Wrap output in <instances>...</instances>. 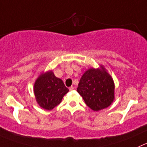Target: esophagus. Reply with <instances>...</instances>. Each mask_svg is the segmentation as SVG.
I'll use <instances>...</instances> for the list:
<instances>
[{"mask_svg": "<svg viewBox=\"0 0 147 147\" xmlns=\"http://www.w3.org/2000/svg\"><path fill=\"white\" fill-rule=\"evenodd\" d=\"M73 89H74V86H70V87H69V90L71 91V90H73Z\"/></svg>", "mask_w": 147, "mask_h": 147, "instance_id": "34e87169", "label": "esophagus"}]
</instances>
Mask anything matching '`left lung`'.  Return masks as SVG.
Returning <instances> with one entry per match:
<instances>
[{
	"label": "left lung",
	"mask_w": 147,
	"mask_h": 147,
	"mask_svg": "<svg viewBox=\"0 0 147 147\" xmlns=\"http://www.w3.org/2000/svg\"><path fill=\"white\" fill-rule=\"evenodd\" d=\"M77 92L94 111L110 106L115 99V84L105 68H89L80 79Z\"/></svg>",
	"instance_id": "obj_1"
}]
</instances>
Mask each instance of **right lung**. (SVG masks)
<instances>
[{"mask_svg":"<svg viewBox=\"0 0 147 147\" xmlns=\"http://www.w3.org/2000/svg\"><path fill=\"white\" fill-rule=\"evenodd\" d=\"M63 81L57 78L52 71L43 73L34 82V92L36 101L43 109L51 110L60 104L68 93Z\"/></svg>","mask_w":147,"mask_h":147,"instance_id":"right-lung-1","label":"right lung"}]
</instances>
